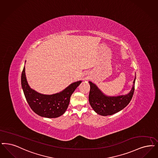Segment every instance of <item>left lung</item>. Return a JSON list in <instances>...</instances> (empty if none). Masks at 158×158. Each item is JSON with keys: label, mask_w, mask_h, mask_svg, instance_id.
<instances>
[{"label": "left lung", "mask_w": 158, "mask_h": 158, "mask_svg": "<svg viewBox=\"0 0 158 158\" xmlns=\"http://www.w3.org/2000/svg\"><path fill=\"white\" fill-rule=\"evenodd\" d=\"M136 76L133 82L132 88L127 95L109 96L103 94L101 90L92 82H89L90 89L89 101L95 112L102 116H108L116 114L126 107L132 98L135 90Z\"/></svg>", "instance_id": "8db88e82"}]
</instances>
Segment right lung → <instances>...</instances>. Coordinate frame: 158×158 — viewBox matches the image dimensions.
I'll use <instances>...</instances> for the list:
<instances>
[{
  "label": "right lung",
  "mask_w": 158,
  "mask_h": 158,
  "mask_svg": "<svg viewBox=\"0 0 158 158\" xmlns=\"http://www.w3.org/2000/svg\"><path fill=\"white\" fill-rule=\"evenodd\" d=\"M82 81L72 83L62 92L53 95H44L33 90L29 86L25 75V68L21 76V84L26 99L32 110L44 118H55L62 115L69 104L72 94Z\"/></svg>",
  "instance_id": "obj_1"
}]
</instances>
